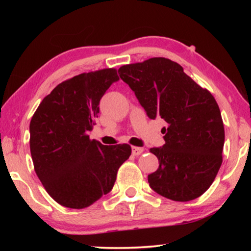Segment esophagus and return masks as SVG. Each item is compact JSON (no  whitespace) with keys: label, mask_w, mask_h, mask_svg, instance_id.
<instances>
[{"label":"esophagus","mask_w":251,"mask_h":251,"mask_svg":"<svg viewBox=\"0 0 251 251\" xmlns=\"http://www.w3.org/2000/svg\"><path fill=\"white\" fill-rule=\"evenodd\" d=\"M144 152V148L142 147H133L131 148V154H133L134 156H138L141 155Z\"/></svg>","instance_id":"34e87169"}]
</instances>
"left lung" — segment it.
Listing matches in <instances>:
<instances>
[{
  "label": "left lung",
  "instance_id": "8db88e82",
  "mask_svg": "<svg viewBox=\"0 0 251 251\" xmlns=\"http://www.w3.org/2000/svg\"><path fill=\"white\" fill-rule=\"evenodd\" d=\"M118 74L147 116L161 117L168 125L163 131L164 145L150 150L159 163L148 175L151 188L175 201L201 196L223 163L225 129L214 96L178 63L165 57L124 65Z\"/></svg>",
  "mask_w": 251,
  "mask_h": 251
}]
</instances>
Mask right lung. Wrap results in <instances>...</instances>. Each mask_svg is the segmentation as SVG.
<instances>
[{"instance_id": "add662e5", "label": "right lung", "mask_w": 251, "mask_h": 251, "mask_svg": "<svg viewBox=\"0 0 251 251\" xmlns=\"http://www.w3.org/2000/svg\"><path fill=\"white\" fill-rule=\"evenodd\" d=\"M118 79L115 69L74 76L58 84L34 113L29 124L34 169L59 205L82 209L108 194L131 154L127 144L106 146L88 135L100 99Z\"/></svg>"}]
</instances>
